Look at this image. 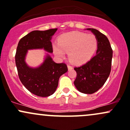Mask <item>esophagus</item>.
<instances>
[{
    "label": "esophagus",
    "mask_w": 130,
    "mask_h": 130,
    "mask_svg": "<svg viewBox=\"0 0 130 130\" xmlns=\"http://www.w3.org/2000/svg\"><path fill=\"white\" fill-rule=\"evenodd\" d=\"M68 69H69V70H71V69H73V68H72V67L70 65H68Z\"/></svg>",
    "instance_id": "1"
}]
</instances>
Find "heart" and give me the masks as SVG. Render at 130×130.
<instances>
[{
  "mask_svg": "<svg viewBox=\"0 0 130 130\" xmlns=\"http://www.w3.org/2000/svg\"><path fill=\"white\" fill-rule=\"evenodd\" d=\"M98 41L92 34L72 31L65 33L59 38V44L53 45L54 53L59 58H64L69 52V58L72 63L80 64L90 59L97 48Z\"/></svg>",
  "mask_w": 130,
  "mask_h": 130,
  "instance_id": "obj_1",
  "label": "heart"
}]
</instances>
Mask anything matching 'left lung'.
<instances>
[{"instance_id":"left-lung-1","label":"left lung","mask_w":130,"mask_h":130,"mask_svg":"<svg viewBox=\"0 0 130 130\" xmlns=\"http://www.w3.org/2000/svg\"><path fill=\"white\" fill-rule=\"evenodd\" d=\"M98 41L96 54L84 64L74 68L77 77L74 84L78 90L92 94L102 87L111 71L113 51L107 37L94 28H87Z\"/></svg>"}]
</instances>
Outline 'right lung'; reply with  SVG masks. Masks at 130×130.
<instances>
[{"label": "right lung", "mask_w": 130, "mask_h": 130, "mask_svg": "<svg viewBox=\"0 0 130 130\" xmlns=\"http://www.w3.org/2000/svg\"><path fill=\"white\" fill-rule=\"evenodd\" d=\"M58 29L45 31L35 30L19 41L15 54V64L20 81L30 92L39 97L53 94L58 86L60 76L68 71L65 63H56L48 54L38 68H31L25 62L28 50L44 49L53 53L51 38Z\"/></svg>", "instance_id": "right-lung-1"}]
</instances>
